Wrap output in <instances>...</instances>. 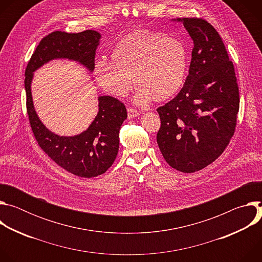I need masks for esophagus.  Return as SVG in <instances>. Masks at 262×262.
Segmentation results:
<instances>
[{"label": "esophagus", "instance_id": "obj_1", "mask_svg": "<svg viewBox=\"0 0 262 262\" xmlns=\"http://www.w3.org/2000/svg\"><path fill=\"white\" fill-rule=\"evenodd\" d=\"M127 115H128V118H135V117H138L140 115L139 111H137L136 108H133V107H128L127 108Z\"/></svg>", "mask_w": 262, "mask_h": 262}]
</instances>
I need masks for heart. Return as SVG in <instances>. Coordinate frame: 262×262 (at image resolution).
Returning <instances> with one entry per match:
<instances>
[{
    "label": "heart",
    "instance_id": "1",
    "mask_svg": "<svg viewBox=\"0 0 262 262\" xmlns=\"http://www.w3.org/2000/svg\"><path fill=\"white\" fill-rule=\"evenodd\" d=\"M186 69L188 54L181 41L158 31L138 30L114 46L112 59L95 61L94 77L104 91L119 97L130 91L135 81V100L144 104L174 95L184 82Z\"/></svg>",
    "mask_w": 262,
    "mask_h": 262
}]
</instances>
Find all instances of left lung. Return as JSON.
Listing matches in <instances>:
<instances>
[{
	"label": "left lung",
	"mask_w": 262,
	"mask_h": 262,
	"mask_svg": "<svg viewBox=\"0 0 262 262\" xmlns=\"http://www.w3.org/2000/svg\"><path fill=\"white\" fill-rule=\"evenodd\" d=\"M194 48L189 76L179 93L157 108V141L166 162L183 173L214 162L234 135L239 93L232 61L216 30L198 17L177 18Z\"/></svg>",
	"instance_id": "8db88e82"
}]
</instances>
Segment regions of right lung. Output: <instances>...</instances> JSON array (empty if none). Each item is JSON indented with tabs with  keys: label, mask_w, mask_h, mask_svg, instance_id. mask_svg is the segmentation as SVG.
<instances>
[{
	"label": "right lung",
	"mask_w": 262,
	"mask_h": 262,
	"mask_svg": "<svg viewBox=\"0 0 262 262\" xmlns=\"http://www.w3.org/2000/svg\"><path fill=\"white\" fill-rule=\"evenodd\" d=\"M100 34L93 30L80 33L54 31L40 40L25 72L27 112L34 137L42 150L61 168L80 177H96L113 165L119 149V130L127 117L125 105L115 97H98V114L89 128L74 137L50 132L34 110L31 82L33 71L50 60L67 58L94 69L95 51Z\"/></svg>",
	"instance_id": "1"
}]
</instances>
